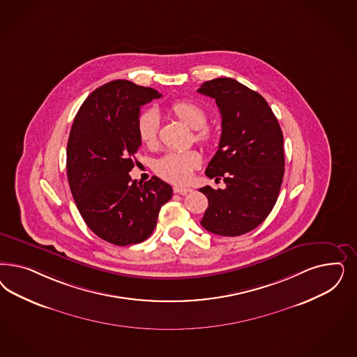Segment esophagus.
Instances as JSON below:
<instances>
[{
  "label": "esophagus",
  "mask_w": 357,
  "mask_h": 357,
  "mask_svg": "<svg viewBox=\"0 0 357 357\" xmlns=\"http://www.w3.org/2000/svg\"><path fill=\"white\" fill-rule=\"evenodd\" d=\"M173 192H174V193H177V195L185 196L186 193H189V192H190V189H189V188H181V186H174V188H173Z\"/></svg>",
  "instance_id": "34e87169"
}]
</instances>
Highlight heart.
<instances>
[{"instance_id": "obj_1", "label": "heart", "mask_w": 357, "mask_h": 357, "mask_svg": "<svg viewBox=\"0 0 357 357\" xmlns=\"http://www.w3.org/2000/svg\"><path fill=\"white\" fill-rule=\"evenodd\" d=\"M171 112L186 126L196 130V139L204 146H208L214 140V134L205 125L207 122V112L199 105L192 101H177L171 106ZM160 116L156 109H146L138 116L137 131L139 140L146 147H155L159 137ZM202 158L196 150L171 151L155 161L153 169L161 178L173 183L184 185L190 180L193 171L201 165Z\"/></svg>"}]
</instances>
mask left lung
<instances>
[{"instance_id":"obj_1","label":"left lung","mask_w":357,"mask_h":357,"mask_svg":"<svg viewBox=\"0 0 357 357\" xmlns=\"http://www.w3.org/2000/svg\"><path fill=\"white\" fill-rule=\"evenodd\" d=\"M215 100L222 115L218 151L207 177L225 189L204 186L208 207L201 225L222 236L256 229L276 204L284 177V137L264 97L230 77L206 81L197 91Z\"/></svg>"}]
</instances>
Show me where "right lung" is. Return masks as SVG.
<instances>
[{
  "label": "right lung",
  "instance_id": "add662e5",
  "mask_svg": "<svg viewBox=\"0 0 357 357\" xmlns=\"http://www.w3.org/2000/svg\"><path fill=\"white\" fill-rule=\"evenodd\" d=\"M161 94L127 80H114L88 96L75 116L67 146V174L76 206L88 227L115 245L146 241L156 227L172 186L153 176L131 180L142 144L140 107Z\"/></svg>",
  "mask_w": 357,
  "mask_h": 357
}]
</instances>
